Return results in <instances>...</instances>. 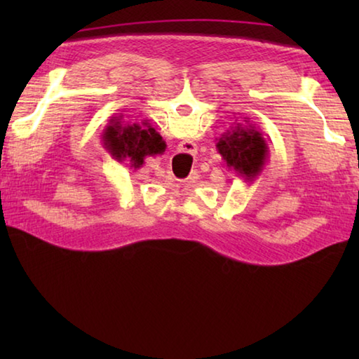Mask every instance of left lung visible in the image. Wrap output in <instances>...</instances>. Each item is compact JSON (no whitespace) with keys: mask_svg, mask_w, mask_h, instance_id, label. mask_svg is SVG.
Here are the masks:
<instances>
[{"mask_svg":"<svg viewBox=\"0 0 359 359\" xmlns=\"http://www.w3.org/2000/svg\"><path fill=\"white\" fill-rule=\"evenodd\" d=\"M236 121L217 139V150L226 166L234 169L238 177H242L244 182H253L263 171L269 150L257 126L248 123V120L239 123Z\"/></svg>","mask_w":359,"mask_h":359,"instance_id":"left-lung-1","label":"left lung"}]
</instances>
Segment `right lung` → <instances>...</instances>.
I'll list each match as a JSON object with an SVG mask.
<instances>
[{"label": "right lung", "mask_w": 359, "mask_h": 359, "mask_svg": "<svg viewBox=\"0 0 359 359\" xmlns=\"http://www.w3.org/2000/svg\"><path fill=\"white\" fill-rule=\"evenodd\" d=\"M123 117L111 118L102 131V144L115 161H128L131 168H141L147 156L160 155L166 149L160 133L147 120L141 123H123Z\"/></svg>", "instance_id": "1"}]
</instances>
